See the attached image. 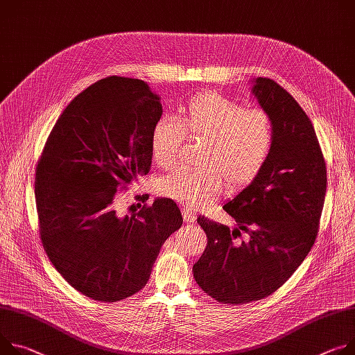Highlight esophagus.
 Instances as JSON below:
<instances>
[{
  "instance_id": "obj_1",
  "label": "esophagus",
  "mask_w": 355,
  "mask_h": 355,
  "mask_svg": "<svg viewBox=\"0 0 355 355\" xmlns=\"http://www.w3.org/2000/svg\"><path fill=\"white\" fill-rule=\"evenodd\" d=\"M182 216H184V220H185L187 223H194L196 219H197L196 214L192 212V211H189V209H184V211H182Z\"/></svg>"
}]
</instances>
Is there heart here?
Segmentation results:
<instances>
[{
    "label": "heart",
    "mask_w": 355,
    "mask_h": 355,
    "mask_svg": "<svg viewBox=\"0 0 355 355\" xmlns=\"http://www.w3.org/2000/svg\"><path fill=\"white\" fill-rule=\"evenodd\" d=\"M177 123L161 117L151 130L154 163L173 167L180 155L182 135L207 140L204 168H177L158 181L161 196L189 208L212 202L228 182L241 188L252 182L270 155L275 130L268 112L245 109L216 93H201L177 113Z\"/></svg>",
    "instance_id": "heart-1"
}]
</instances>
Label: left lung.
Returning a JSON list of instances; mask_svg holds the SVG:
<instances>
[{
	"label": "left lung",
	"instance_id": "1",
	"mask_svg": "<svg viewBox=\"0 0 355 355\" xmlns=\"http://www.w3.org/2000/svg\"><path fill=\"white\" fill-rule=\"evenodd\" d=\"M250 92L272 117L273 147L259 175L223 205L238 228L198 216L208 243L192 268L207 295L230 304L261 300L295 273L315 241L327 188L314 127L293 96L268 78L253 79ZM239 229L250 241L235 245Z\"/></svg>",
	"mask_w": 355,
	"mask_h": 355
}]
</instances>
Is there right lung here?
<instances>
[{"instance_id":"add662e5","label":"right lung","mask_w":355,"mask_h":355,"mask_svg":"<svg viewBox=\"0 0 355 355\" xmlns=\"http://www.w3.org/2000/svg\"><path fill=\"white\" fill-rule=\"evenodd\" d=\"M159 96L139 79L109 76L90 85L56 120L38 161L35 201L44 249L73 288L98 302L141 290L182 216L170 198L133 215L116 192L151 167V130Z\"/></svg>"}]
</instances>
